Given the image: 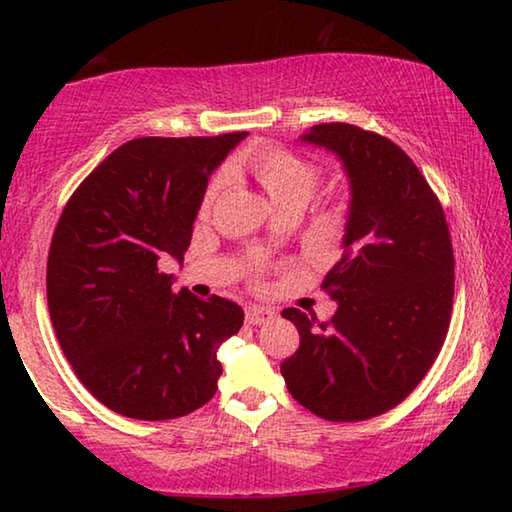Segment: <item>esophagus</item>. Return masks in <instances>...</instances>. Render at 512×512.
<instances>
[{
  "instance_id": "34e87169",
  "label": "esophagus",
  "mask_w": 512,
  "mask_h": 512,
  "mask_svg": "<svg viewBox=\"0 0 512 512\" xmlns=\"http://www.w3.org/2000/svg\"><path fill=\"white\" fill-rule=\"evenodd\" d=\"M275 316V311L271 307H257V305H250L246 309V323L250 325H262L266 320H271Z\"/></svg>"
}]
</instances>
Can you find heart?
Returning <instances> with one entry per match:
<instances>
[{"label": "heart", "mask_w": 512, "mask_h": 512, "mask_svg": "<svg viewBox=\"0 0 512 512\" xmlns=\"http://www.w3.org/2000/svg\"><path fill=\"white\" fill-rule=\"evenodd\" d=\"M235 169H244L253 176L259 187L264 189L266 196L271 198L275 207L287 203H302L305 205L316 192V185L320 180V171L314 162H309L302 155L293 153L284 146L264 144L255 146L248 151L244 158L237 162ZM221 183H216L207 189L203 201V214L210 212L216 194H219Z\"/></svg>", "instance_id": "heart-1"}]
</instances>
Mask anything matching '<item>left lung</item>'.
<instances>
[{
  "label": "left lung",
  "mask_w": 512,
  "mask_h": 512,
  "mask_svg": "<svg viewBox=\"0 0 512 512\" xmlns=\"http://www.w3.org/2000/svg\"><path fill=\"white\" fill-rule=\"evenodd\" d=\"M300 142L341 160L350 183L343 257L323 280L329 323L289 307L300 348L280 372L293 400L329 422L375 418L409 395L443 348L454 250L436 194L400 146L352 124L311 126Z\"/></svg>",
  "instance_id": "obj_1"
}]
</instances>
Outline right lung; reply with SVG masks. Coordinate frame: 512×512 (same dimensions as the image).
Listing matches in <instances>:
<instances>
[{
	"instance_id": "add662e5",
	"label": "right lung",
	"mask_w": 512,
	"mask_h": 512,
	"mask_svg": "<svg viewBox=\"0 0 512 512\" xmlns=\"http://www.w3.org/2000/svg\"><path fill=\"white\" fill-rule=\"evenodd\" d=\"M248 133L140 137L112 151L60 214L47 302L81 384L133 420H173L212 400L237 302L171 289L160 259L192 241L207 180Z\"/></svg>"
}]
</instances>
